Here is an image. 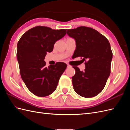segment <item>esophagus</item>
Instances as JSON below:
<instances>
[{
    "mask_svg": "<svg viewBox=\"0 0 130 130\" xmlns=\"http://www.w3.org/2000/svg\"><path fill=\"white\" fill-rule=\"evenodd\" d=\"M71 67H72V66H71L69 65V64H67V68H71Z\"/></svg>",
    "mask_w": 130,
    "mask_h": 130,
    "instance_id": "obj_1",
    "label": "esophagus"
}]
</instances>
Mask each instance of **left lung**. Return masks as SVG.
<instances>
[{"label": "left lung", "instance_id": "left-lung-1", "mask_svg": "<svg viewBox=\"0 0 130 130\" xmlns=\"http://www.w3.org/2000/svg\"><path fill=\"white\" fill-rule=\"evenodd\" d=\"M67 34L76 41L74 58L83 57L85 61L84 71L73 67L75 70L72 77L74 89L81 96H95L104 88L111 73L113 54L109 42L98 31L87 26L67 30Z\"/></svg>", "mask_w": 130, "mask_h": 130}]
</instances>
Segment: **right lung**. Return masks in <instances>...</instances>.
Returning <instances> with one entry per match:
<instances>
[{"instance_id":"add662e5","label":"right lung","mask_w":130,"mask_h":130,"mask_svg":"<svg viewBox=\"0 0 130 130\" xmlns=\"http://www.w3.org/2000/svg\"><path fill=\"white\" fill-rule=\"evenodd\" d=\"M66 34V29L37 26L27 31L17 43V57L21 77L35 95L46 96L56 89L67 64L58 62L47 68L44 60L46 53L53 50L55 42Z\"/></svg>"}]
</instances>
